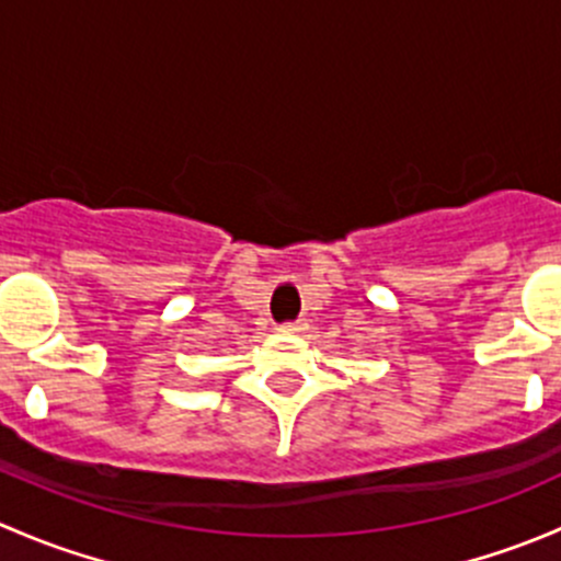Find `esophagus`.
<instances>
[{
	"label": "esophagus",
	"instance_id": "esophagus-1",
	"mask_svg": "<svg viewBox=\"0 0 561 561\" xmlns=\"http://www.w3.org/2000/svg\"><path fill=\"white\" fill-rule=\"evenodd\" d=\"M279 331H282V333H301V331H307V322H301V320L282 322V325H279Z\"/></svg>",
	"mask_w": 561,
	"mask_h": 561
}]
</instances>
